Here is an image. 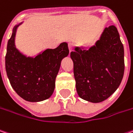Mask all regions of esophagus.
Here are the masks:
<instances>
[{
  "mask_svg": "<svg viewBox=\"0 0 133 133\" xmlns=\"http://www.w3.org/2000/svg\"><path fill=\"white\" fill-rule=\"evenodd\" d=\"M68 50L70 52L73 50V43H68Z\"/></svg>",
  "mask_w": 133,
  "mask_h": 133,
  "instance_id": "34e87169",
  "label": "esophagus"
}]
</instances>
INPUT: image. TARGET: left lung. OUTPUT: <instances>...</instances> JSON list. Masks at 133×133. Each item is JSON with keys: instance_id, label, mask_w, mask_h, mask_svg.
<instances>
[{"instance_id": "1", "label": "left lung", "mask_w": 133, "mask_h": 133, "mask_svg": "<svg viewBox=\"0 0 133 133\" xmlns=\"http://www.w3.org/2000/svg\"><path fill=\"white\" fill-rule=\"evenodd\" d=\"M71 58L76 90L81 98L98 103L119 87L124 74V49L115 26L105 28L92 46H75Z\"/></svg>"}]
</instances>
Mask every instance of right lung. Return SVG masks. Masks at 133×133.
Listing matches in <instances>:
<instances>
[{
  "label": "right lung",
  "instance_id": "right-lung-1",
  "mask_svg": "<svg viewBox=\"0 0 133 133\" xmlns=\"http://www.w3.org/2000/svg\"><path fill=\"white\" fill-rule=\"evenodd\" d=\"M23 22L13 27L8 41L6 71L12 89L20 97L31 102H41L49 98L54 92L61 62L69 53L68 43L62 42L56 49H46L34 56H27L15 43L17 29Z\"/></svg>",
  "mask_w": 133,
  "mask_h": 133
}]
</instances>
